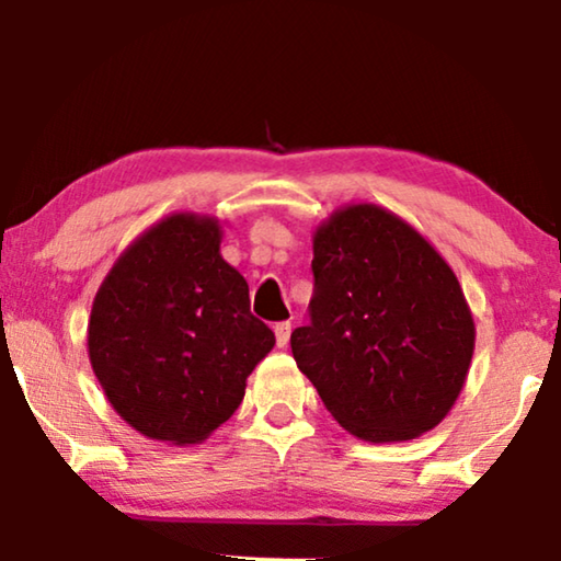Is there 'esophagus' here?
Returning <instances> with one entry per match:
<instances>
[{
  "instance_id": "obj_1",
  "label": "esophagus",
  "mask_w": 561,
  "mask_h": 561,
  "mask_svg": "<svg viewBox=\"0 0 561 561\" xmlns=\"http://www.w3.org/2000/svg\"><path fill=\"white\" fill-rule=\"evenodd\" d=\"M275 342H278V347H286L288 340H290V321H280V324H275Z\"/></svg>"
}]
</instances>
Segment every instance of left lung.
<instances>
[{
    "instance_id": "obj_1",
    "label": "left lung",
    "mask_w": 561,
    "mask_h": 561,
    "mask_svg": "<svg viewBox=\"0 0 561 561\" xmlns=\"http://www.w3.org/2000/svg\"><path fill=\"white\" fill-rule=\"evenodd\" d=\"M311 321L290 350L327 411L365 442H409L455 405L474 350L457 275L393 211L336 209L313 234Z\"/></svg>"
}]
</instances>
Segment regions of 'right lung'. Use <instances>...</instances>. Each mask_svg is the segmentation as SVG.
Here are the masks:
<instances>
[{
    "label": "right lung",
    "instance_id": "add662e5",
    "mask_svg": "<svg viewBox=\"0 0 561 561\" xmlns=\"http://www.w3.org/2000/svg\"><path fill=\"white\" fill-rule=\"evenodd\" d=\"M219 242L214 217L171 214L122 252L91 306L96 380L150 439L204 442L240 409L248 375L275 344Z\"/></svg>",
    "mask_w": 561,
    "mask_h": 561
}]
</instances>
